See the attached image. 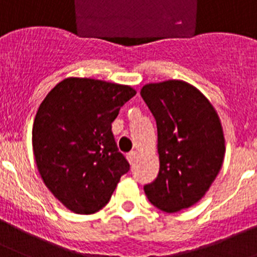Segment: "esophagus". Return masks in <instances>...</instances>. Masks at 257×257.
<instances>
[{"mask_svg":"<svg viewBox=\"0 0 257 257\" xmlns=\"http://www.w3.org/2000/svg\"><path fill=\"white\" fill-rule=\"evenodd\" d=\"M137 157H138V152H137V151H132V152H129L128 155H126V158H128V161L131 165H133L134 162H136Z\"/></svg>","mask_w":257,"mask_h":257,"instance_id":"obj_1","label":"esophagus"}]
</instances>
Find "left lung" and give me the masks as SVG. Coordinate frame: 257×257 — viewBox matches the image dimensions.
Segmentation results:
<instances>
[{
    "mask_svg": "<svg viewBox=\"0 0 257 257\" xmlns=\"http://www.w3.org/2000/svg\"><path fill=\"white\" fill-rule=\"evenodd\" d=\"M141 96L156 119L160 171L145 193L158 209L179 212L198 203L224 158L219 116L198 88L184 81L148 83Z\"/></svg>",
    "mask_w": 257,
    "mask_h": 257,
    "instance_id": "1",
    "label": "left lung"
}]
</instances>
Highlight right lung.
I'll return each instance as SVG.
<instances>
[{
    "mask_svg": "<svg viewBox=\"0 0 257 257\" xmlns=\"http://www.w3.org/2000/svg\"><path fill=\"white\" fill-rule=\"evenodd\" d=\"M136 93L131 86L69 77L40 104L33 125L35 162L47 188L72 212H99L129 171L111 123Z\"/></svg>",
    "mask_w": 257,
    "mask_h": 257,
    "instance_id": "1",
    "label": "right lung"
}]
</instances>
